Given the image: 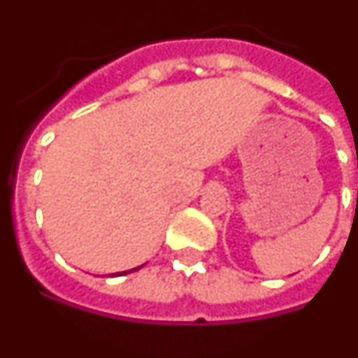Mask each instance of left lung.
I'll return each mask as SVG.
<instances>
[{
  "label": "left lung",
  "instance_id": "1",
  "mask_svg": "<svg viewBox=\"0 0 358 358\" xmlns=\"http://www.w3.org/2000/svg\"><path fill=\"white\" fill-rule=\"evenodd\" d=\"M357 205H358V192H357Z\"/></svg>",
  "mask_w": 358,
  "mask_h": 358
}]
</instances>
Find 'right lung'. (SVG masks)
<instances>
[{"instance_id":"right-lung-1","label":"right lung","mask_w":358,"mask_h":358,"mask_svg":"<svg viewBox=\"0 0 358 358\" xmlns=\"http://www.w3.org/2000/svg\"><path fill=\"white\" fill-rule=\"evenodd\" d=\"M139 268H141V266H138V268H132V270H139ZM132 270H129V272H132ZM129 272H120L118 275H122V273H129ZM111 275H113V273H111Z\"/></svg>"}]
</instances>
